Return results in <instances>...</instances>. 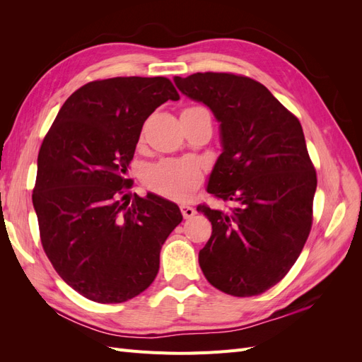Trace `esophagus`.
I'll return each instance as SVG.
<instances>
[{
  "label": "esophagus",
  "instance_id": "esophagus-1",
  "mask_svg": "<svg viewBox=\"0 0 362 362\" xmlns=\"http://www.w3.org/2000/svg\"><path fill=\"white\" fill-rule=\"evenodd\" d=\"M180 208H181V213H182V216H184L185 218H190V217H193V216L196 214L194 208L190 206V205H187V204H181Z\"/></svg>",
  "mask_w": 362,
  "mask_h": 362
}]
</instances>
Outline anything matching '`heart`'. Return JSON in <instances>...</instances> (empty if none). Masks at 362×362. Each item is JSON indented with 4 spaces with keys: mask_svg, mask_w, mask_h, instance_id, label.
Masks as SVG:
<instances>
[{
    "mask_svg": "<svg viewBox=\"0 0 362 362\" xmlns=\"http://www.w3.org/2000/svg\"><path fill=\"white\" fill-rule=\"evenodd\" d=\"M202 110L201 107L185 108L184 112ZM202 181L199 166L193 160H161L146 172V182L156 193L175 201L190 199Z\"/></svg>",
    "mask_w": 362,
    "mask_h": 362,
    "instance_id": "obj_1",
    "label": "heart"
}]
</instances>
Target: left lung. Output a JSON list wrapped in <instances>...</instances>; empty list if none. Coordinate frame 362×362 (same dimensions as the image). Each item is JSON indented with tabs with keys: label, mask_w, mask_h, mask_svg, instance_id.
Instances as JSON below:
<instances>
[{
	"label": "left lung",
	"mask_w": 362,
	"mask_h": 362,
	"mask_svg": "<svg viewBox=\"0 0 362 362\" xmlns=\"http://www.w3.org/2000/svg\"><path fill=\"white\" fill-rule=\"evenodd\" d=\"M173 81L221 124L222 154L206 192L235 204L231 213L198 206L213 226L199 266L226 294L264 293L287 275L311 231L317 177L302 125L247 76L198 72Z\"/></svg>",
	"instance_id": "obj_1"
}]
</instances>
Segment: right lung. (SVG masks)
<instances>
[{"label": "right lung", "instance_id": "1", "mask_svg": "<svg viewBox=\"0 0 362 362\" xmlns=\"http://www.w3.org/2000/svg\"><path fill=\"white\" fill-rule=\"evenodd\" d=\"M169 100L180 95L164 76L87 83L43 139L33 190L42 246L60 278L93 302L145 291L163 243L182 221L177 204L151 192L122 202L141 127Z\"/></svg>", "mask_w": 362, "mask_h": 362}]
</instances>
